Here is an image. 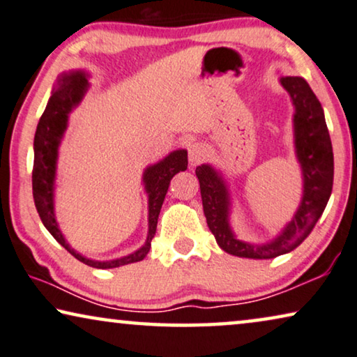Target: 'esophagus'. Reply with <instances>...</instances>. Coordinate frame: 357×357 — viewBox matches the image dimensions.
<instances>
[{"mask_svg":"<svg viewBox=\"0 0 357 357\" xmlns=\"http://www.w3.org/2000/svg\"><path fill=\"white\" fill-rule=\"evenodd\" d=\"M185 149H188V157L190 165H199L200 162L205 160V149L204 145L199 142H194V140H185Z\"/></svg>","mask_w":357,"mask_h":357,"instance_id":"esophagus-1","label":"esophagus"}]
</instances>
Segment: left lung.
I'll return each instance as SVG.
<instances>
[{
	"instance_id": "1",
	"label": "left lung",
	"mask_w": 357,
	"mask_h": 357,
	"mask_svg": "<svg viewBox=\"0 0 357 357\" xmlns=\"http://www.w3.org/2000/svg\"><path fill=\"white\" fill-rule=\"evenodd\" d=\"M281 85L289 92L296 108L294 144L304 174L303 200L283 233L262 245L236 239L228 223L229 197L222 176L208 165L195 168L208 228L220 248L238 257L273 259L294 250L312 233L333 188V149L322 105L303 77H281Z\"/></svg>"
}]
</instances>
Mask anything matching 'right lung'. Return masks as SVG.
Listing matches in <instances>:
<instances>
[{"instance_id":"1","label":"right lung","mask_w":357,"mask_h":357,"mask_svg":"<svg viewBox=\"0 0 357 357\" xmlns=\"http://www.w3.org/2000/svg\"><path fill=\"white\" fill-rule=\"evenodd\" d=\"M87 79L85 73L74 71L63 74L59 79V87L52 93L48 100L47 108L40 118L37 132L33 139V169H32V192L33 202L40 215V220L45 225L54 239L73 254L74 257L85 265L93 268H116L121 265L140 262L150 250V243L157 231L158 215L162 210L165 195H167L169 181L174 174L184 172L188 168V152L185 150H176L169 153L162 162L149 167L144 173L145 189L149 192V236L147 243L140 248L137 252L126 255L123 259L109 260V262H97V260L85 259L82 255L74 252L69 244L64 241L61 231L58 229L56 220L53 212V181L54 169H56V155L58 145L66 129L68 114L76 105L82 100L85 89H87Z\"/></svg>"}]
</instances>
